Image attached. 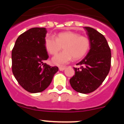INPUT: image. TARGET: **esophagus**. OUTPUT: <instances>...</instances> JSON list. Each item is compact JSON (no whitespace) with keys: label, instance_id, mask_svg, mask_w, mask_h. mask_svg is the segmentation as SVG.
<instances>
[{"label":"esophagus","instance_id":"obj_1","mask_svg":"<svg viewBox=\"0 0 124 124\" xmlns=\"http://www.w3.org/2000/svg\"><path fill=\"white\" fill-rule=\"evenodd\" d=\"M65 67H59V70L60 71H63L64 70H65Z\"/></svg>","mask_w":124,"mask_h":124}]
</instances>
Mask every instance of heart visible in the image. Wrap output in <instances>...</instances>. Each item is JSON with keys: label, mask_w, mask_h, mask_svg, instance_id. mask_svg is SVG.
I'll use <instances>...</instances> for the list:
<instances>
[{"label": "heart", "mask_w": 124, "mask_h": 124, "mask_svg": "<svg viewBox=\"0 0 124 124\" xmlns=\"http://www.w3.org/2000/svg\"><path fill=\"white\" fill-rule=\"evenodd\" d=\"M45 46L50 54H56L61 49L64 51L54 56L52 63L55 65L63 66L74 60H79L87 53L90 46V41L87 37L79 35L73 31L59 33L56 38L47 36L45 39Z\"/></svg>", "instance_id": "obj_1"}]
</instances>
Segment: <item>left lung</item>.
<instances>
[{
	"mask_svg": "<svg viewBox=\"0 0 124 124\" xmlns=\"http://www.w3.org/2000/svg\"><path fill=\"white\" fill-rule=\"evenodd\" d=\"M90 41L86 56L74 68L75 74L70 79L74 90L88 94L96 90L104 81L111 64V52L104 36L91 27H84Z\"/></svg>",
	"mask_w": 124,
	"mask_h": 124,
	"instance_id": "1",
	"label": "left lung"
}]
</instances>
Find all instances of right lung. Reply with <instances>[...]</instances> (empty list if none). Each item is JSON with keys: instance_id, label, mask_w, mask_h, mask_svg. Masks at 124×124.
Instances as JSON below:
<instances>
[{"instance_id": "1", "label": "right lung", "mask_w": 124, "mask_h": 124, "mask_svg": "<svg viewBox=\"0 0 124 124\" xmlns=\"http://www.w3.org/2000/svg\"><path fill=\"white\" fill-rule=\"evenodd\" d=\"M45 28H32L21 34L12 51V70L17 82L27 91L42 92L48 87L57 66L44 61L48 58L45 46Z\"/></svg>"}]
</instances>
